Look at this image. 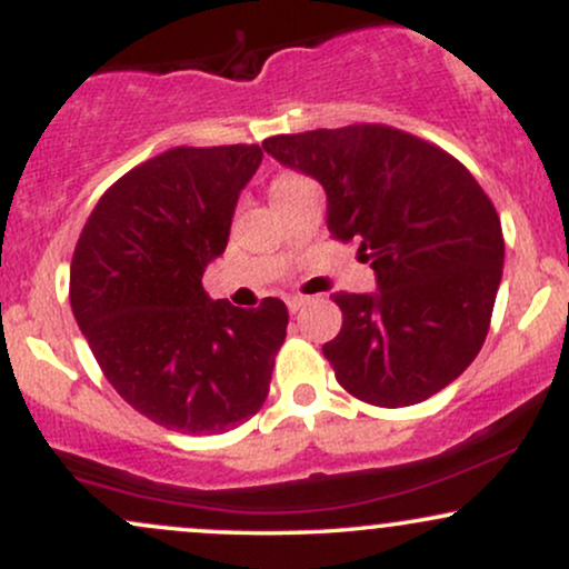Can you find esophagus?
Wrapping results in <instances>:
<instances>
[{
    "label": "esophagus",
    "mask_w": 569,
    "mask_h": 569,
    "mask_svg": "<svg viewBox=\"0 0 569 569\" xmlns=\"http://www.w3.org/2000/svg\"><path fill=\"white\" fill-rule=\"evenodd\" d=\"M286 305H289V312H299L307 305V297H289Z\"/></svg>",
    "instance_id": "1"
}]
</instances>
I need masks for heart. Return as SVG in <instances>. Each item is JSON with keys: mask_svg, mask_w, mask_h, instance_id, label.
Masks as SVG:
<instances>
[{"mask_svg": "<svg viewBox=\"0 0 569 569\" xmlns=\"http://www.w3.org/2000/svg\"><path fill=\"white\" fill-rule=\"evenodd\" d=\"M299 181H305L302 176H293V173H283V176H278L276 181H272V198H278V194H283V192H289L291 187H297Z\"/></svg>", "mask_w": 569, "mask_h": 569, "instance_id": "heart-1", "label": "heart"}]
</instances>
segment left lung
Instances as JSON below:
<instances>
[{"label": "left lung", "instance_id": "1", "mask_svg": "<svg viewBox=\"0 0 569 569\" xmlns=\"http://www.w3.org/2000/svg\"><path fill=\"white\" fill-rule=\"evenodd\" d=\"M280 166L326 192V224L356 240L377 291L335 293L342 329L323 345L337 382L375 407L447 388L485 345L502 278L500 219L452 154L388 126L272 136Z\"/></svg>", "mask_w": 569, "mask_h": 569}]
</instances>
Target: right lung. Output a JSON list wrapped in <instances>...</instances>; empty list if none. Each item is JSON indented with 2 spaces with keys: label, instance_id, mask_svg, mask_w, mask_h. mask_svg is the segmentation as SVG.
<instances>
[{
  "label": "right lung",
  "instance_id": "add662e5",
  "mask_svg": "<svg viewBox=\"0 0 569 569\" xmlns=\"http://www.w3.org/2000/svg\"><path fill=\"white\" fill-rule=\"evenodd\" d=\"M259 162L257 143L168 149L122 176L77 240V326L117 393L168 430L224 433L270 393L286 305L267 297L243 310L200 283Z\"/></svg>",
  "mask_w": 569,
  "mask_h": 569
}]
</instances>
